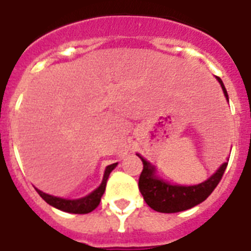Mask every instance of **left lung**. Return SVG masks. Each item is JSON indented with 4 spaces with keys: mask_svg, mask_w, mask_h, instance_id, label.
<instances>
[{
    "mask_svg": "<svg viewBox=\"0 0 251 251\" xmlns=\"http://www.w3.org/2000/svg\"><path fill=\"white\" fill-rule=\"evenodd\" d=\"M219 83L222 84L223 92L228 99V94L222 79L218 78ZM142 163H143V171L139 176V191L143 195V199L152 210L163 214H173V212H181V211L189 210L191 207L197 206L203 201H206L215 187L220 182L228 163H224L210 178L198 185L193 186H179V185H171L159 178L155 175V167L151 165L147 160H145L141 155Z\"/></svg>",
    "mask_w": 251,
    "mask_h": 251,
    "instance_id": "1",
    "label": "left lung"
}]
</instances>
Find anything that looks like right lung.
I'll list each match as a JSON object with an SVG mask.
<instances>
[{
	"label": "right lung",
	"instance_id": "1",
	"mask_svg": "<svg viewBox=\"0 0 251 251\" xmlns=\"http://www.w3.org/2000/svg\"><path fill=\"white\" fill-rule=\"evenodd\" d=\"M117 167V163L114 164H110L105 168V172H104V177H102V181L100 183V186L94 190L91 194H88L84 198L80 199H64L58 198V197H53V195L45 194L43 191L37 190L39 195L41 198L44 199L45 202L50 204V206L56 207L58 210L65 211V212H70V214H88L91 211H94L96 207L99 206V203L101 201V197L105 191L106 186V179L109 177L110 172L113 171L114 168Z\"/></svg>",
	"mask_w": 251,
	"mask_h": 251
}]
</instances>
